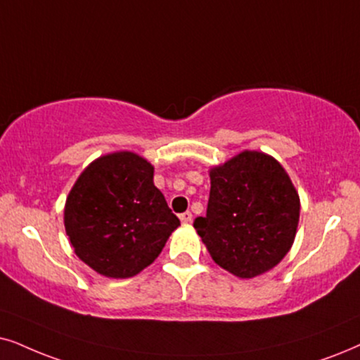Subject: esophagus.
Listing matches in <instances>:
<instances>
[{"label":"esophagus","mask_w":360,"mask_h":360,"mask_svg":"<svg viewBox=\"0 0 360 360\" xmlns=\"http://www.w3.org/2000/svg\"><path fill=\"white\" fill-rule=\"evenodd\" d=\"M179 219H181V222H183V224H189V222L193 221V214H191L189 211H186L183 214H179Z\"/></svg>","instance_id":"obj_1"}]
</instances>
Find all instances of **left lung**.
<instances>
[{
  "label": "left lung",
  "instance_id": "obj_1",
  "mask_svg": "<svg viewBox=\"0 0 360 360\" xmlns=\"http://www.w3.org/2000/svg\"><path fill=\"white\" fill-rule=\"evenodd\" d=\"M207 212L194 227L212 261L240 279L277 266L292 248L301 201L269 154L243 151L212 167Z\"/></svg>",
  "mask_w": 360,
  "mask_h": 360
}]
</instances>
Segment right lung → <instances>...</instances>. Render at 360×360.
Returning <instances> with one entry per match:
<instances>
[{
  "label": "right lung",
  "instance_id": "add662e5",
  "mask_svg": "<svg viewBox=\"0 0 360 360\" xmlns=\"http://www.w3.org/2000/svg\"><path fill=\"white\" fill-rule=\"evenodd\" d=\"M153 177L154 167L131 151L98 158L81 172L68 194L65 227L91 269L126 279L161 254L181 222Z\"/></svg>",
  "mask_w": 360,
  "mask_h": 360
}]
</instances>
